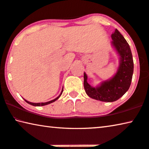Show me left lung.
Segmentation results:
<instances>
[{"instance_id": "obj_1", "label": "left lung", "mask_w": 149, "mask_h": 149, "mask_svg": "<svg viewBox=\"0 0 149 149\" xmlns=\"http://www.w3.org/2000/svg\"><path fill=\"white\" fill-rule=\"evenodd\" d=\"M112 44L120 56V67L115 75L98 87H92L84 73V88L91 98L103 102H114L125 95L131 84L134 63L132 52L127 40L117 29L111 35Z\"/></svg>"}]
</instances>
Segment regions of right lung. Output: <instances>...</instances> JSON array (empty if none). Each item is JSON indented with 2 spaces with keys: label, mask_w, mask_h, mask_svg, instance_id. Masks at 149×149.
<instances>
[{
  "label": "right lung",
  "mask_w": 149,
  "mask_h": 149,
  "mask_svg": "<svg viewBox=\"0 0 149 149\" xmlns=\"http://www.w3.org/2000/svg\"><path fill=\"white\" fill-rule=\"evenodd\" d=\"M63 90H62V92H61V95H59L58 97L56 98L55 99L52 100H51V101H49V102H41V103H34V102H29V101H27V100H26L25 99H24V100H25V101H26V102H27V103H29V104H31V105H33V106H36V107L44 106V105H47V104H50V103H52V102H53L55 101V100H56L59 97H60V96L61 95V94L63 93Z\"/></svg>",
  "instance_id": "add662e5"
}]
</instances>
